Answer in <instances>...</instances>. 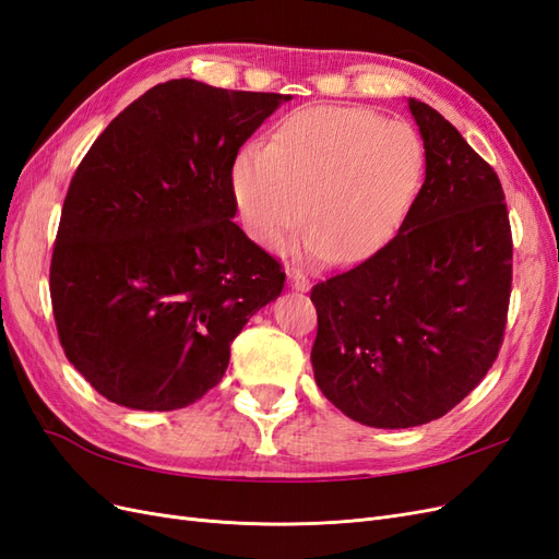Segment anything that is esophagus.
<instances>
[{"mask_svg":"<svg viewBox=\"0 0 559 559\" xmlns=\"http://www.w3.org/2000/svg\"><path fill=\"white\" fill-rule=\"evenodd\" d=\"M289 284H292V289H296V292H308L310 289V280L300 267L289 270Z\"/></svg>","mask_w":559,"mask_h":559,"instance_id":"1","label":"esophagus"}]
</instances>
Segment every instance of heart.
Wrapping results in <instances>:
<instances>
[{
  "label": "heart",
  "instance_id": "obj_1",
  "mask_svg": "<svg viewBox=\"0 0 559 559\" xmlns=\"http://www.w3.org/2000/svg\"><path fill=\"white\" fill-rule=\"evenodd\" d=\"M421 175L425 146L411 126L366 107H306L286 114L263 148L242 151L233 193L261 245L280 247L308 205L312 247L352 263L396 233Z\"/></svg>",
  "mask_w": 559,
  "mask_h": 559
}]
</instances>
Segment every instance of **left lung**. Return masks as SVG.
I'll use <instances>...</instances> for the list:
<instances>
[{"label": "left lung", "mask_w": 559, "mask_h": 559, "mask_svg": "<svg viewBox=\"0 0 559 559\" xmlns=\"http://www.w3.org/2000/svg\"><path fill=\"white\" fill-rule=\"evenodd\" d=\"M425 183L399 233L312 286L314 380L347 417L408 429L443 417L497 361L513 235L501 181L456 128L417 99Z\"/></svg>", "instance_id": "left-lung-1"}]
</instances>
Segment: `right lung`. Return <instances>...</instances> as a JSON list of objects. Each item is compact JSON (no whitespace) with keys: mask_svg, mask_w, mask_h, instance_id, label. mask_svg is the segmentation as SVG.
I'll return each mask as SVG.
<instances>
[{"mask_svg":"<svg viewBox=\"0 0 559 559\" xmlns=\"http://www.w3.org/2000/svg\"><path fill=\"white\" fill-rule=\"evenodd\" d=\"M280 93L158 83L79 163L50 259L64 357L111 403L177 411L224 378L282 263L233 222V165Z\"/></svg>","mask_w":559,"mask_h":559,"instance_id":"add662e5","label":"right lung"}]
</instances>
